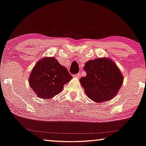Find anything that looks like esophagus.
Wrapping results in <instances>:
<instances>
[{"mask_svg":"<svg viewBox=\"0 0 146 146\" xmlns=\"http://www.w3.org/2000/svg\"><path fill=\"white\" fill-rule=\"evenodd\" d=\"M73 77H76V78H80V77H81V73H78L77 74H75V75H73Z\"/></svg>","mask_w":146,"mask_h":146,"instance_id":"34e87169","label":"esophagus"}]
</instances>
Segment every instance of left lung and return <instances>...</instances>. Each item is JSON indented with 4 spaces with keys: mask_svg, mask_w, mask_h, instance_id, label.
I'll return each mask as SVG.
<instances>
[{
    "mask_svg": "<svg viewBox=\"0 0 146 146\" xmlns=\"http://www.w3.org/2000/svg\"><path fill=\"white\" fill-rule=\"evenodd\" d=\"M85 77L80 79L88 97L97 102L109 100L120 89L123 77L116 65L108 58H97L85 63Z\"/></svg>",
    "mask_w": 146,
    "mask_h": 146,
    "instance_id": "obj_1",
    "label": "left lung"
}]
</instances>
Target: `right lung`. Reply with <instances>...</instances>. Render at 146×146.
<instances>
[{
	"instance_id": "right-lung-1",
	"label": "right lung",
	"mask_w": 146,
	"mask_h": 146,
	"mask_svg": "<svg viewBox=\"0 0 146 146\" xmlns=\"http://www.w3.org/2000/svg\"><path fill=\"white\" fill-rule=\"evenodd\" d=\"M71 79L67 69L55 57H45L33 68L29 84L39 97L48 99L60 93Z\"/></svg>"
}]
</instances>
